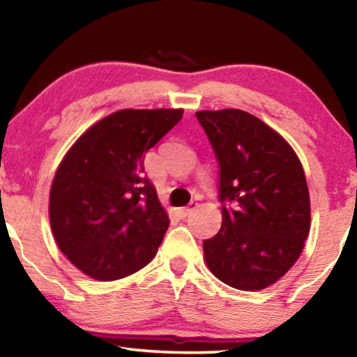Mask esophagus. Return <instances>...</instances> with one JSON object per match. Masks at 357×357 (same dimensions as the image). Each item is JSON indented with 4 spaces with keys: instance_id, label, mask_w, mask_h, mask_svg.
Masks as SVG:
<instances>
[{
    "instance_id": "34e87169",
    "label": "esophagus",
    "mask_w": 357,
    "mask_h": 357,
    "mask_svg": "<svg viewBox=\"0 0 357 357\" xmlns=\"http://www.w3.org/2000/svg\"><path fill=\"white\" fill-rule=\"evenodd\" d=\"M197 208H198V203L192 202V203L189 204V206H185V208H181V209H179V215L183 217V219H185V217H187V215H190V214L193 213V211H195Z\"/></svg>"
}]
</instances>
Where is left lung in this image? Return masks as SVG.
<instances>
[{
	"label": "left lung",
	"mask_w": 357,
	"mask_h": 357,
	"mask_svg": "<svg viewBox=\"0 0 357 357\" xmlns=\"http://www.w3.org/2000/svg\"><path fill=\"white\" fill-rule=\"evenodd\" d=\"M219 162L222 227L203 241L204 259L227 285H273L299 258L310 231V200L291 146L253 114L197 112Z\"/></svg>",
	"instance_id": "left-lung-1"
}]
</instances>
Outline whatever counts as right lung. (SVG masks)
<instances>
[{
    "instance_id": "1",
    "label": "right lung",
    "mask_w": 357,
    "mask_h": 357,
    "mask_svg": "<svg viewBox=\"0 0 357 357\" xmlns=\"http://www.w3.org/2000/svg\"><path fill=\"white\" fill-rule=\"evenodd\" d=\"M183 110H119L78 138L50 190V225L69 261L96 280L137 273L154 258L170 220L144 174V154Z\"/></svg>"
}]
</instances>
